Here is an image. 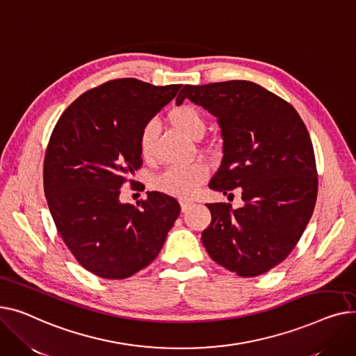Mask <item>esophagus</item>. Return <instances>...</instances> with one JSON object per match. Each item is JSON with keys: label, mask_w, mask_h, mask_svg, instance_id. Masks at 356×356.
<instances>
[{"label": "esophagus", "mask_w": 356, "mask_h": 356, "mask_svg": "<svg viewBox=\"0 0 356 356\" xmlns=\"http://www.w3.org/2000/svg\"><path fill=\"white\" fill-rule=\"evenodd\" d=\"M179 204H181V210L186 211V210H190L191 205L194 204V201H191V200H181Z\"/></svg>", "instance_id": "1"}]
</instances>
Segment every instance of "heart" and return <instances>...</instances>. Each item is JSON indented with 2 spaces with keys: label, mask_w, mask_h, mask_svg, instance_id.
Listing matches in <instances>:
<instances>
[{
  "label": "heart",
  "mask_w": 356,
  "mask_h": 356,
  "mask_svg": "<svg viewBox=\"0 0 356 356\" xmlns=\"http://www.w3.org/2000/svg\"><path fill=\"white\" fill-rule=\"evenodd\" d=\"M171 123L190 138H198L205 129V119L202 113L193 106V104H179L175 106L168 115ZM156 132V122L149 120L145 124L139 135V151L145 159H149L152 155V140ZM208 177V165L205 162H193L190 165H178L166 170L155 179L156 190L175 195V197H190L195 193L197 188Z\"/></svg>",
  "instance_id": "b5f03b06"
}]
</instances>
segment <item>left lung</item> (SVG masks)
Returning <instances> with one entry per match:
<instances>
[{
	"label": "left lung",
	"mask_w": 356,
	"mask_h": 356,
	"mask_svg": "<svg viewBox=\"0 0 356 356\" xmlns=\"http://www.w3.org/2000/svg\"><path fill=\"white\" fill-rule=\"evenodd\" d=\"M190 99L218 118L222 161L208 186L240 188L244 205L207 204L211 224L202 232L210 257L241 277L280 264L300 240L315 210L318 171L303 120L277 95L247 80L185 85Z\"/></svg>",
	"instance_id": "obj_1"
}]
</instances>
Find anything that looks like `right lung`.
<instances>
[{
    "instance_id": "1",
    "label": "right lung",
    "mask_w": 356,
    "mask_h": 356,
    "mask_svg": "<svg viewBox=\"0 0 356 356\" xmlns=\"http://www.w3.org/2000/svg\"><path fill=\"white\" fill-rule=\"evenodd\" d=\"M179 89L109 80L79 96L51 132L43 170L50 213L76 260L99 277L122 280L151 264L181 213L158 191L139 208L119 200L142 166V128Z\"/></svg>"
}]
</instances>
